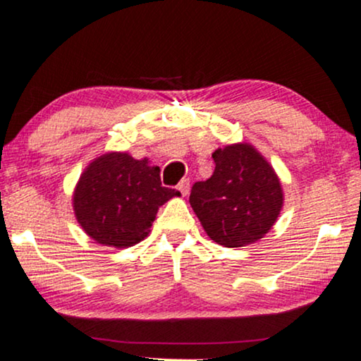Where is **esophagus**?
I'll use <instances>...</instances> for the list:
<instances>
[{"mask_svg": "<svg viewBox=\"0 0 361 361\" xmlns=\"http://www.w3.org/2000/svg\"><path fill=\"white\" fill-rule=\"evenodd\" d=\"M178 190H180V193L186 196L190 193V181L188 180H181V183L178 185Z\"/></svg>", "mask_w": 361, "mask_h": 361, "instance_id": "34e87169", "label": "esophagus"}]
</instances>
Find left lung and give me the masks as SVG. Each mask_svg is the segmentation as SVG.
Returning <instances> with one entry per match:
<instances>
[{
	"label": "left lung",
	"instance_id": "obj_1",
	"mask_svg": "<svg viewBox=\"0 0 361 361\" xmlns=\"http://www.w3.org/2000/svg\"><path fill=\"white\" fill-rule=\"evenodd\" d=\"M214 171L193 185L190 204L214 243L241 248L262 240L285 202L275 168L250 143L214 149Z\"/></svg>",
	"mask_w": 361,
	"mask_h": 361
}]
</instances>
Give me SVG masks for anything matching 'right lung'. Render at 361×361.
Returning <instances> with one entry per match:
<instances>
[{
  "label": "right lung",
  "mask_w": 361,
  "mask_h": 361,
  "mask_svg": "<svg viewBox=\"0 0 361 361\" xmlns=\"http://www.w3.org/2000/svg\"><path fill=\"white\" fill-rule=\"evenodd\" d=\"M180 191L165 188L159 168L148 158L108 152L88 163L73 191V212L83 231L116 250L135 246L149 235L158 208Z\"/></svg>",
  "instance_id": "obj_1"
}]
</instances>
